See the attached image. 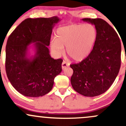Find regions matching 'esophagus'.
<instances>
[{
	"instance_id": "obj_1",
	"label": "esophagus",
	"mask_w": 126,
	"mask_h": 126,
	"mask_svg": "<svg viewBox=\"0 0 126 126\" xmlns=\"http://www.w3.org/2000/svg\"><path fill=\"white\" fill-rule=\"evenodd\" d=\"M69 66V63H67V62H66V61H63V63H62V69L64 70L66 67H67V66Z\"/></svg>"
}]
</instances>
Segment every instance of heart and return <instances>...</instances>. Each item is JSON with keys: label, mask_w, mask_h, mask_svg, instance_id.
Instances as JSON below:
<instances>
[{"label": "heart", "mask_w": 126, "mask_h": 126, "mask_svg": "<svg viewBox=\"0 0 126 126\" xmlns=\"http://www.w3.org/2000/svg\"><path fill=\"white\" fill-rule=\"evenodd\" d=\"M97 30L92 24H71L60 27L57 30L56 38L51 39L52 50L60 55L66 47L70 58L81 62L90 55L97 39Z\"/></svg>", "instance_id": "heart-1"}]
</instances>
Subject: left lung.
<instances>
[{"mask_svg":"<svg viewBox=\"0 0 126 126\" xmlns=\"http://www.w3.org/2000/svg\"><path fill=\"white\" fill-rule=\"evenodd\" d=\"M94 24L97 39L93 50L85 60L70 64L72 86L78 93L94 97L106 92L114 82L121 66V46L117 32L101 18H83Z\"/></svg>","mask_w":126,"mask_h":126,"instance_id":"left-lung-1","label":"left lung"}]
</instances>
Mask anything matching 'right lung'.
<instances>
[{"label":"right lung","mask_w":126,"mask_h":126,"mask_svg":"<svg viewBox=\"0 0 126 126\" xmlns=\"http://www.w3.org/2000/svg\"><path fill=\"white\" fill-rule=\"evenodd\" d=\"M59 21L56 16L27 18L8 38L7 77L15 89L25 96L37 97L47 94L52 90L55 77L62 72L63 60L52 59L48 48L52 29ZM32 43L35 54L29 56L28 45Z\"/></svg>","instance_id":"1"}]
</instances>
